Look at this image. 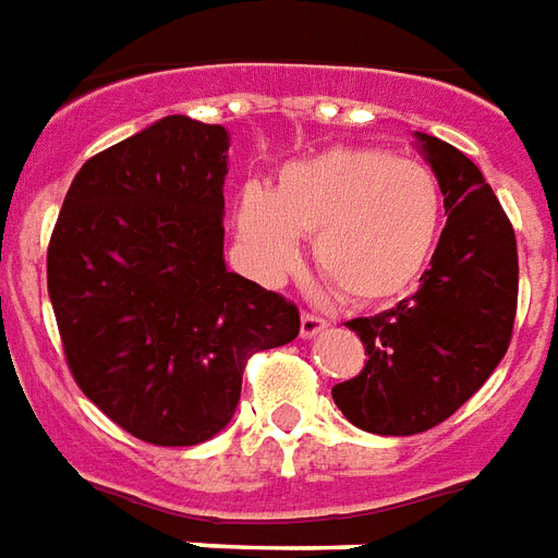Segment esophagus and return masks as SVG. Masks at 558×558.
<instances>
[{"label":"esophagus","instance_id":"esophagus-1","mask_svg":"<svg viewBox=\"0 0 558 558\" xmlns=\"http://www.w3.org/2000/svg\"><path fill=\"white\" fill-rule=\"evenodd\" d=\"M328 328V319L325 316H319V313H301V337H316L319 331H325Z\"/></svg>","mask_w":558,"mask_h":558}]
</instances>
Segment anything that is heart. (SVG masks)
Listing matches in <instances>:
<instances>
[{"instance_id": "b5f03b06", "label": "heart", "mask_w": 558, "mask_h": 558, "mask_svg": "<svg viewBox=\"0 0 558 558\" xmlns=\"http://www.w3.org/2000/svg\"><path fill=\"white\" fill-rule=\"evenodd\" d=\"M444 192L420 159L378 147H328L283 165L271 189L245 185L236 233L247 263L280 278L313 236V263L340 299L390 301L414 287L440 236Z\"/></svg>"}]
</instances>
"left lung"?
<instances>
[{"instance_id": "1", "label": "left lung", "mask_w": 558, "mask_h": 558, "mask_svg": "<svg viewBox=\"0 0 558 558\" xmlns=\"http://www.w3.org/2000/svg\"><path fill=\"white\" fill-rule=\"evenodd\" d=\"M416 138L447 227L411 299L345 322L369 361L331 390L345 420L373 435H420L456 414L502 361L518 313V242L494 189L452 144Z\"/></svg>"}]
</instances>
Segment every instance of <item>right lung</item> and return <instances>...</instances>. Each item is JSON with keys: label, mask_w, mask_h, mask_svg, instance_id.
Masks as SVG:
<instances>
[{"label": "right lung", "mask_w": 558, "mask_h": 558, "mask_svg": "<svg viewBox=\"0 0 558 558\" xmlns=\"http://www.w3.org/2000/svg\"><path fill=\"white\" fill-rule=\"evenodd\" d=\"M225 126L185 114L90 156L47 251L82 393L153 447L233 420L247 357L299 337V307L225 266Z\"/></svg>", "instance_id": "1"}]
</instances>
